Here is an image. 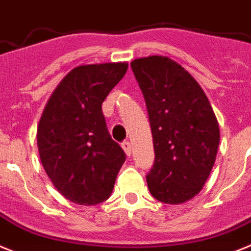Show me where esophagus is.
I'll use <instances>...</instances> for the list:
<instances>
[{"mask_svg":"<svg viewBox=\"0 0 251 251\" xmlns=\"http://www.w3.org/2000/svg\"><path fill=\"white\" fill-rule=\"evenodd\" d=\"M122 149L124 150L126 155L130 156V152H132V150H130V143L128 142V141H124V142L122 143Z\"/></svg>","mask_w":251,"mask_h":251,"instance_id":"obj_1","label":"esophagus"}]
</instances>
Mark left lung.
Instances as JSON below:
<instances>
[{
  "label": "left lung",
  "mask_w": 251,
  "mask_h": 251,
  "mask_svg": "<svg viewBox=\"0 0 251 251\" xmlns=\"http://www.w3.org/2000/svg\"><path fill=\"white\" fill-rule=\"evenodd\" d=\"M146 101L155 161L146 180L153 198L180 204L197 196L215 165L220 128L199 83L173 59L130 63Z\"/></svg>",
  "instance_id": "1"
}]
</instances>
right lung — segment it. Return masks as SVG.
Masks as SVG:
<instances>
[{
  "instance_id": "1",
  "label": "right lung",
  "mask_w": 251,
  "mask_h": 251,
  "mask_svg": "<svg viewBox=\"0 0 251 251\" xmlns=\"http://www.w3.org/2000/svg\"><path fill=\"white\" fill-rule=\"evenodd\" d=\"M127 68L123 62L74 68L43 111L36 134L40 161L71 202L98 204L113 192L126 153L111 140L101 105Z\"/></svg>"
}]
</instances>
